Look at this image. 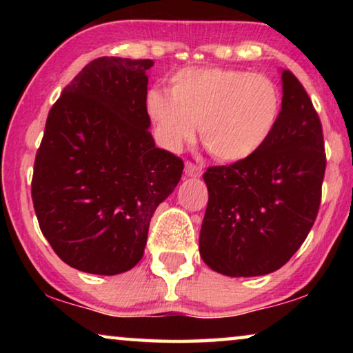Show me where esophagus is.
Masks as SVG:
<instances>
[{"label": "esophagus", "instance_id": "esophagus-1", "mask_svg": "<svg viewBox=\"0 0 353 353\" xmlns=\"http://www.w3.org/2000/svg\"><path fill=\"white\" fill-rule=\"evenodd\" d=\"M185 175L190 178H199L202 175V167L194 165L192 162L185 163Z\"/></svg>", "mask_w": 353, "mask_h": 353}]
</instances>
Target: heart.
Returning <instances> with one entry per match:
<instances>
[{
    "mask_svg": "<svg viewBox=\"0 0 353 353\" xmlns=\"http://www.w3.org/2000/svg\"><path fill=\"white\" fill-rule=\"evenodd\" d=\"M170 93H146V112L167 149L178 152L199 125L202 143L221 162H241L262 149L276 128L283 98L272 79L221 67H186Z\"/></svg>",
    "mask_w": 353,
    "mask_h": 353,
    "instance_id": "heart-1",
    "label": "heart"
}]
</instances>
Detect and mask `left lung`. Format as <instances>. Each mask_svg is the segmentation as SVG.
Returning <instances> with one entry per match:
<instances>
[{
  "mask_svg": "<svg viewBox=\"0 0 353 353\" xmlns=\"http://www.w3.org/2000/svg\"><path fill=\"white\" fill-rule=\"evenodd\" d=\"M283 105L267 144L245 161L210 167L199 234L207 267L233 278L281 268L316 219L326 159L320 119L292 72L281 69Z\"/></svg>",
  "mask_w": 353,
  "mask_h": 353,
  "instance_id": "left-lung-1",
  "label": "left lung"
}]
</instances>
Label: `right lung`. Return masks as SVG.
I'll list each match as a JSON object with an SVG mask.
<instances>
[{
  "label": "right lung",
  "mask_w": 353,
  "mask_h": 353,
  "mask_svg": "<svg viewBox=\"0 0 353 353\" xmlns=\"http://www.w3.org/2000/svg\"><path fill=\"white\" fill-rule=\"evenodd\" d=\"M149 59L99 57L48 114L32 199L41 233L72 268L112 276L143 259L149 221L175 190L183 161L154 143Z\"/></svg>",
  "instance_id": "obj_1"
}]
</instances>
